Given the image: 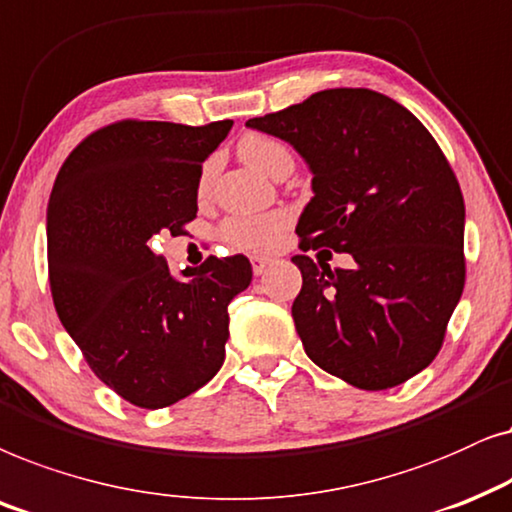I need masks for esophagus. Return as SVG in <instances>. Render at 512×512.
I'll use <instances>...</instances> for the list:
<instances>
[{
    "label": "esophagus",
    "mask_w": 512,
    "mask_h": 512,
    "mask_svg": "<svg viewBox=\"0 0 512 512\" xmlns=\"http://www.w3.org/2000/svg\"><path fill=\"white\" fill-rule=\"evenodd\" d=\"M250 262H252V271H255V276H262L271 264V260H267V257H252Z\"/></svg>",
    "instance_id": "34e87169"
}]
</instances>
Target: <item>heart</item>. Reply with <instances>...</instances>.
I'll use <instances>...</instances> for the list:
<instances>
[{"label": "heart", "mask_w": 512, "mask_h": 512, "mask_svg": "<svg viewBox=\"0 0 512 512\" xmlns=\"http://www.w3.org/2000/svg\"><path fill=\"white\" fill-rule=\"evenodd\" d=\"M238 152H241V159L250 168L264 175H271L283 163L292 166L288 147L274 138H267V135H248V138H243ZM206 180L208 173H203V185H206ZM288 227L290 215L281 213V210L264 215H234L220 224L217 236L229 250L248 252V255H267V252H274L281 245Z\"/></svg>", "instance_id": "heart-1"}]
</instances>
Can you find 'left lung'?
<instances>
[{
	"label": "left lung",
	"mask_w": 512,
	"mask_h": 512,
	"mask_svg": "<svg viewBox=\"0 0 512 512\" xmlns=\"http://www.w3.org/2000/svg\"><path fill=\"white\" fill-rule=\"evenodd\" d=\"M313 173L299 248L349 252L353 269L295 255L292 304L306 356L365 391L403 384L438 356L466 283L461 187L410 109L370 88H327L250 119Z\"/></svg>",
	"instance_id": "obj_1"
}]
</instances>
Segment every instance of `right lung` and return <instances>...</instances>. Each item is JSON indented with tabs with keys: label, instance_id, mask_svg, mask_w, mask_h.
<instances>
[{
	"label": "right lung",
	"instance_id": "obj_1",
	"mask_svg": "<svg viewBox=\"0 0 512 512\" xmlns=\"http://www.w3.org/2000/svg\"><path fill=\"white\" fill-rule=\"evenodd\" d=\"M231 126L117 121L81 140L53 185L46 238L58 318L95 377L135 407L173 405L224 363L229 302L252 281L248 257H208L175 278L149 241L185 234L203 161Z\"/></svg>",
	"mask_w": 512,
	"mask_h": 512
}]
</instances>
